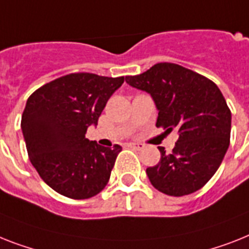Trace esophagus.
<instances>
[{
  "label": "esophagus",
  "instance_id": "esophagus-1",
  "mask_svg": "<svg viewBox=\"0 0 249 249\" xmlns=\"http://www.w3.org/2000/svg\"><path fill=\"white\" fill-rule=\"evenodd\" d=\"M129 147H132V149H136V150H141L145 147V145L143 143H136V142H131L128 143Z\"/></svg>",
  "mask_w": 249,
  "mask_h": 249
}]
</instances>
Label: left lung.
Returning a JSON list of instances; mask_svg holds the SVG:
<instances>
[{"label":"left lung","mask_w":249,"mask_h":249,"mask_svg":"<svg viewBox=\"0 0 249 249\" xmlns=\"http://www.w3.org/2000/svg\"><path fill=\"white\" fill-rule=\"evenodd\" d=\"M126 83L151 95L159 110L157 127L179 135L170 154L159 146L160 161L146 169L151 184L176 197L202 188L231 142V113L220 89L205 76L169 62L127 76Z\"/></svg>","instance_id":"8db88e82"}]
</instances>
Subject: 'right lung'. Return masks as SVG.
I'll return each mask as SVG.
<instances>
[{
	"label": "right lung",
	"instance_id": "obj_1",
	"mask_svg": "<svg viewBox=\"0 0 249 249\" xmlns=\"http://www.w3.org/2000/svg\"><path fill=\"white\" fill-rule=\"evenodd\" d=\"M124 77L70 73L29 96L21 129L29 159L52 190L73 200L95 196L109 180L122 147L102 146L85 133L96 126Z\"/></svg>",
	"mask_w": 249,
	"mask_h": 249
}]
</instances>
